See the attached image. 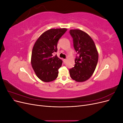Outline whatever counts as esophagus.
I'll list each match as a JSON object with an SVG mask.
<instances>
[{"mask_svg":"<svg viewBox=\"0 0 123 123\" xmlns=\"http://www.w3.org/2000/svg\"><path fill=\"white\" fill-rule=\"evenodd\" d=\"M66 61H67V59H64V62L65 63L66 62Z\"/></svg>","mask_w":123,"mask_h":123,"instance_id":"1","label":"esophagus"}]
</instances>
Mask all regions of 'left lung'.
I'll return each instance as SVG.
<instances>
[{"label":"left lung","mask_w":123,"mask_h":123,"mask_svg":"<svg viewBox=\"0 0 123 123\" xmlns=\"http://www.w3.org/2000/svg\"><path fill=\"white\" fill-rule=\"evenodd\" d=\"M76 52L80 54L75 59V65L69 70L71 79L77 82L86 81L92 75L98 59L95 44L87 33L79 29L70 30Z\"/></svg>","instance_id":"obj_1"}]
</instances>
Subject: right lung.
<instances>
[{
    "instance_id": "add662e5",
    "label": "right lung",
    "mask_w": 123,
    "mask_h": 123,
    "mask_svg": "<svg viewBox=\"0 0 123 123\" xmlns=\"http://www.w3.org/2000/svg\"><path fill=\"white\" fill-rule=\"evenodd\" d=\"M67 30L66 28L51 29L43 32L33 46L31 62L36 76L44 82L54 80L62 62L53 53L57 51V43Z\"/></svg>"
}]
</instances>
